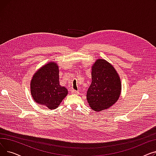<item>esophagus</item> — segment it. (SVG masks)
<instances>
[{"label":"esophagus","instance_id":"1","mask_svg":"<svg viewBox=\"0 0 156 156\" xmlns=\"http://www.w3.org/2000/svg\"><path fill=\"white\" fill-rule=\"evenodd\" d=\"M71 94H79V92L78 91H76V90H71Z\"/></svg>","mask_w":156,"mask_h":156}]
</instances>
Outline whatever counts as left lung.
Instances as JSON below:
<instances>
[{
	"mask_svg": "<svg viewBox=\"0 0 156 156\" xmlns=\"http://www.w3.org/2000/svg\"><path fill=\"white\" fill-rule=\"evenodd\" d=\"M121 90L120 78L113 66L97 59L92 66V83L87 93L90 107L97 112L108 109L118 100Z\"/></svg>",
	"mask_w": 156,
	"mask_h": 156,
	"instance_id": "left-lung-1",
	"label": "left lung"
}]
</instances>
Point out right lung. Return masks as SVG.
<instances>
[{
  "label": "right lung",
  "mask_w": 156,
  "mask_h": 156,
  "mask_svg": "<svg viewBox=\"0 0 156 156\" xmlns=\"http://www.w3.org/2000/svg\"><path fill=\"white\" fill-rule=\"evenodd\" d=\"M59 67L50 62L40 68L31 80V94L34 100L49 109H55L68 95V90L59 85Z\"/></svg>",
  "instance_id": "1"
}]
</instances>
